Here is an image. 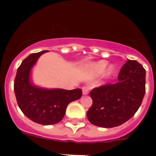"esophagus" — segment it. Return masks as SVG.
I'll return each instance as SVG.
<instances>
[{"mask_svg":"<svg viewBox=\"0 0 156 156\" xmlns=\"http://www.w3.org/2000/svg\"><path fill=\"white\" fill-rule=\"evenodd\" d=\"M88 94V88H83V94L87 95Z\"/></svg>","mask_w":156,"mask_h":156,"instance_id":"34e87169","label":"esophagus"}]
</instances>
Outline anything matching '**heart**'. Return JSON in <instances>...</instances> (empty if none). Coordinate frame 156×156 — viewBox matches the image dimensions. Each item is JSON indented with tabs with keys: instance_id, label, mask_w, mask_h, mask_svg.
I'll list each match as a JSON object with an SVG mask.
<instances>
[{
	"instance_id": "1",
	"label": "heart",
	"mask_w": 156,
	"mask_h": 156,
	"mask_svg": "<svg viewBox=\"0 0 156 156\" xmlns=\"http://www.w3.org/2000/svg\"><path fill=\"white\" fill-rule=\"evenodd\" d=\"M107 65H108V62L106 61H99L98 62H96L93 65V71L94 73L95 74H100L102 73L103 72L105 71V68L107 67ZM115 68L113 67V66H109L108 68H107V70L105 72V78L106 79H108V78H112L114 74H115Z\"/></svg>"
}]
</instances>
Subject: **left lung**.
I'll return each mask as SVG.
<instances>
[{"label":"left lung","instance_id":"left-lung-1","mask_svg":"<svg viewBox=\"0 0 156 156\" xmlns=\"http://www.w3.org/2000/svg\"><path fill=\"white\" fill-rule=\"evenodd\" d=\"M114 84L94 88L89 93L93 105L87 112L91 124L113 128L125 123L134 115L145 94V69L134 60L122 67Z\"/></svg>","mask_w":156,"mask_h":156}]
</instances>
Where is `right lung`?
Returning a JSON list of instances; mask_svg holds the SVG:
<instances>
[{"label":"right lung","mask_w":156,"mask_h":156,"mask_svg":"<svg viewBox=\"0 0 156 156\" xmlns=\"http://www.w3.org/2000/svg\"><path fill=\"white\" fill-rule=\"evenodd\" d=\"M48 51L32 53L22 61L14 81V92L19 108L35 123L50 125L62 119L69 103L82 97V90L76 88L47 89L32 84L30 79L32 68L41 54Z\"/></svg>","instance_id":"1"}]
</instances>
